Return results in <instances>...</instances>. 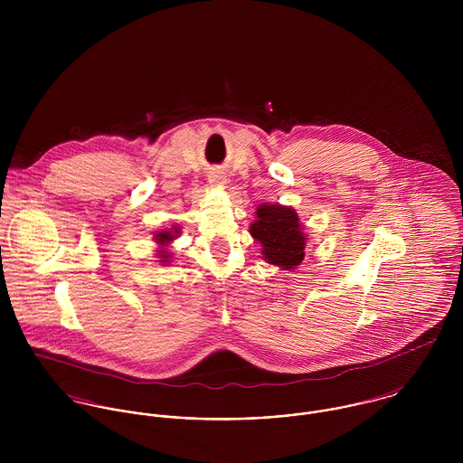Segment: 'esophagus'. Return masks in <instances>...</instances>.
Masks as SVG:
<instances>
[{
  "label": "esophagus",
  "instance_id": "obj_1",
  "mask_svg": "<svg viewBox=\"0 0 463 463\" xmlns=\"http://www.w3.org/2000/svg\"><path fill=\"white\" fill-rule=\"evenodd\" d=\"M210 184H212V185H217V187H222V185L226 184V176H222V175H219V173H217V175H212V176H210Z\"/></svg>",
  "mask_w": 463,
  "mask_h": 463
}]
</instances>
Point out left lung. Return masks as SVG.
I'll return each instance as SVG.
<instances>
[{
  "label": "left lung",
  "instance_id": "8db88e82",
  "mask_svg": "<svg viewBox=\"0 0 463 463\" xmlns=\"http://www.w3.org/2000/svg\"><path fill=\"white\" fill-rule=\"evenodd\" d=\"M257 219L250 224L251 237L262 246V260L281 270H292L303 262L308 235L292 206L262 203Z\"/></svg>",
  "mask_w": 463,
  "mask_h": 463
}]
</instances>
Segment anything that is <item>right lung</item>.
<instances>
[{"label": "right lung", "instance_id": "right-lung-1", "mask_svg": "<svg viewBox=\"0 0 463 463\" xmlns=\"http://www.w3.org/2000/svg\"><path fill=\"white\" fill-rule=\"evenodd\" d=\"M180 235V226L175 224L171 228H165V230H160V232H155L153 235V241L156 244V262L158 264L165 265L171 262L173 255L171 251L167 250L171 246V242Z\"/></svg>", "mask_w": 463, "mask_h": 463}]
</instances>
